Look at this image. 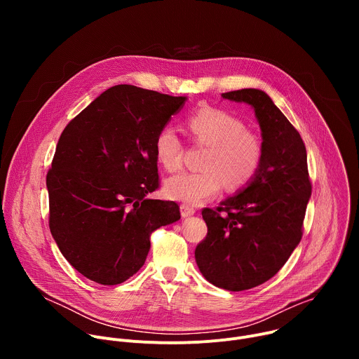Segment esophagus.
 Listing matches in <instances>:
<instances>
[{
  "instance_id": "34e87169",
  "label": "esophagus",
  "mask_w": 359,
  "mask_h": 359,
  "mask_svg": "<svg viewBox=\"0 0 359 359\" xmlns=\"http://www.w3.org/2000/svg\"><path fill=\"white\" fill-rule=\"evenodd\" d=\"M194 213H196V210L191 206H189V204H180V215H182V217H190Z\"/></svg>"
}]
</instances>
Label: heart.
<instances>
[{"mask_svg": "<svg viewBox=\"0 0 359 359\" xmlns=\"http://www.w3.org/2000/svg\"><path fill=\"white\" fill-rule=\"evenodd\" d=\"M187 128L196 143L208 146L201 161L203 170L169 177L163 186L168 198L197 206L217 196L224 184L240 189L257 173L263 146L240 118L222 109L203 108L190 115ZM153 150L166 172L182 168V142L172 126L158 132Z\"/></svg>", "mask_w": 359, "mask_h": 359, "instance_id": "obj_1", "label": "heart"}]
</instances>
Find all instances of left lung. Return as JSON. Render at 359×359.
<instances>
[{"label":"left lung","mask_w":359,"mask_h":359,"mask_svg":"<svg viewBox=\"0 0 359 359\" xmlns=\"http://www.w3.org/2000/svg\"><path fill=\"white\" fill-rule=\"evenodd\" d=\"M222 96L254 109L263 159L237 194L217 209H203L208 236L196 247L194 257L209 283L243 291L274 277L298 245L311 182L299 133L264 90L247 88Z\"/></svg>","instance_id":"obj_1"}]
</instances>
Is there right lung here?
<instances>
[{
	"label": "right lung",
	"instance_id": "right-lung-1",
	"mask_svg": "<svg viewBox=\"0 0 359 359\" xmlns=\"http://www.w3.org/2000/svg\"><path fill=\"white\" fill-rule=\"evenodd\" d=\"M186 99L116 85L64 129L46 175L49 230L83 277L126 281L144 264L151 231L180 219L175 201L147 194L159 187L155 137Z\"/></svg>",
	"mask_w": 359,
	"mask_h": 359
}]
</instances>
